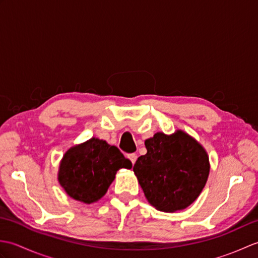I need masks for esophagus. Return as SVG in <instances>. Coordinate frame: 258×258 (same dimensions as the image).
Wrapping results in <instances>:
<instances>
[{
    "instance_id": "1",
    "label": "esophagus",
    "mask_w": 258,
    "mask_h": 258,
    "mask_svg": "<svg viewBox=\"0 0 258 258\" xmlns=\"http://www.w3.org/2000/svg\"><path fill=\"white\" fill-rule=\"evenodd\" d=\"M128 160L131 161V163L134 164L136 162V160H138V155L135 154V153H132V154H128Z\"/></svg>"
}]
</instances>
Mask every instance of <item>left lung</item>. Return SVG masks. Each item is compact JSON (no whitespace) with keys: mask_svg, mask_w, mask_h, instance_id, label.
<instances>
[{"mask_svg":"<svg viewBox=\"0 0 258 258\" xmlns=\"http://www.w3.org/2000/svg\"><path fill=\"white\" fill-rule=\"evenodd\" d=\"M145 146L147 153L138 158L133 171L147 201L163 212L189 206L210 173L205 150L182 131L169 136L156 133Z\"/></svg>","mask_w":258,"mask_h":258,"instance_id":"1","label":"left lung"}]
</instances>
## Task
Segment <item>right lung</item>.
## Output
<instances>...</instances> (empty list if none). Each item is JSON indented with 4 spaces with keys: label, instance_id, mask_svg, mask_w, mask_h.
<instances>
[{
    "label": "right lung",
    "instance_id": "right-lung-1",
    "mask_svg": "<svg viewBox=\"0 0 258 258\" xmlns=\"http://www.w3.org/2000/svg\"><path fill=\"white\" fill-rule=\"evenodd\" d=\"M131 167L132 163L116 146L91 139L65 153L58 180L71 197L90 204L106 193L119 168Z\"/></svg>",
    "mask_w": 258,
    "mask_h": 258
}]
</instances>
